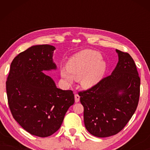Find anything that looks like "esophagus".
<instances>
[{
	"instance_id": "1",
	"label": "esophagus",
	"mask_w": 150,
	"mask_h": 150,
	"mask_svg": "<svg viewBox=\"0 0 150 150\" xmlns=\"http://www.w3.org/2000/svg\"><path fill=\"white\" fill-rule=\"evenodd\" d=\"M74 97H75V102H79V100H80V96H79V94H75Z\"/></svg>"
}]
</instances>
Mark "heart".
<instances>
[{"mask_svg":"<svg viewBox=\"0 0 150 150\" xmlns=\"http://www.w3.org/2000/svg\"><path fill=\"white\" fill-rule=\"evenodd\" d=\"M99 52L84 50L71 57L66 64V69L61 70V75L67 83L73 79L81 80L84 88H90L101 79L106 71V63Z\"/></svg>","mask_w":150,"mask_h":150,"instance_id":"obj_1","label":"heart"}]
</instances>
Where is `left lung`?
Instances as JSON below:
<instances>
[{"mask_svg":"<svg viewBox=\"0 0 150 150\" xmlns=\"http://www.w3.org/2000/svg\"><path fill=\"white\" fill-rule=\"evenodd\" d=\"M116 52L119 61L111 74L89 89L79 92L84 107L85 128L97 137L120 132L139 104L141 79L134 61L128 52Z\"/></svg>","mask_w":150,"mask_h":150,"instance_id":"left-lung-1","label":"left lung"}]
</instances>
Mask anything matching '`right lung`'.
Segmentation results:
<instances>
[{
  "label": "right lung",
  "mask_w": 150,
  "mask_h": 150,
  "mask_svg": "<svg viewBox=\"0 0 150 150\" xmlns=\"http://www.w3.org/2000/svg\"><path fill=\"white\" fill-rule=\"evenodd\" d=\"M54 46L38 45L12 61L6 81L9 109L15 120L30 134L50 136L60 128L65 115L74 103L71 90L57 88L42 71L56 69Z\"/></svg>",
  "instance_id": "1"
}]
</instances>
